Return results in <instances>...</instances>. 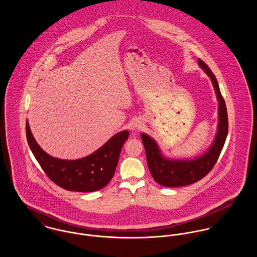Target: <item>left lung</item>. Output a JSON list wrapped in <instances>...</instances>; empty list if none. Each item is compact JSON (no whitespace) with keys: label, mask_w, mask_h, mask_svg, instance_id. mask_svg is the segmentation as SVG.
<instances>
[{"label":"left lung","mask_w":257,"mask_h":257,"mask_svg":"<svg viewBox=\"0 0 257 257\" xmlns=\"http://www.w3.org/2000/svg\"><path fill=\"white\" fill-rule=\"evenodd\" d=\"M199 65L212 79L217 97L219 99V130L217 138L212 147L203 156L193 160H168L163 158L156 143L147 135H142L143 144L146 149L148 169L153 179L165 187H181L196 183L204 178L216 165L221 149L224 146L227 131L228 118L225 102L221 96L216 76L210 67L199 58Z\"/></svg>","instance_id":"obj_1"}]
</instances>
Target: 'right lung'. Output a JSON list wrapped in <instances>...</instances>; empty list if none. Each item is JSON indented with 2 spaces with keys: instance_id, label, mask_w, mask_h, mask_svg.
I'll return each instance as SVG.
<instances>
[{
  "instance_id": "add662e5",
  "label": "right lung",
  "mask_w": 257,
  "mask_h": 257,
  "mask_svg": "<svg viewBox=\"0 0 257 257\" xmlns=\"http://www.w3.org/2000/svg\"><path fill=\"white\" fill-rule=\"evenodd\" d=\"M28 144L47 177L57 186L73 192H94L104 188L114 174L121 147L128 132L116 134L91 155L77 160H63L45 153L36 142L26 123Z\"/></svg>"
}]
</instances>
